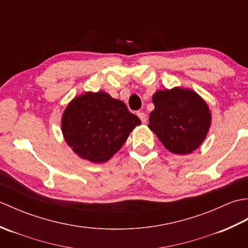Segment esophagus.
<instances>
[{"mask_svg":"<svg viewBox=\"0 0 248 248\" xmlns=\"http://www.w3.org/2000/svg\"><path fill=\"white\" fill-rule=\"evenodd\" d=\"M138 116L140 117V119L141 120V123H143V124L147 123V115L144 112H138Z\"/></svg>","mask_w":248,"mask_h":248,"instance_id":"obj_1","label":"esophagus"}]
</instances>
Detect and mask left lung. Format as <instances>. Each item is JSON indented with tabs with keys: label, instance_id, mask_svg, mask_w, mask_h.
Masks as SVG:
<instances>
[{
	"label": "left lung",
	"instance_id": "1",
	"mask_svg": "<svg viewBox=\"0 0 248 248\" xmlns=\"http://www.w3.org/2000/svg\"><path fill=\"white\" fill-rule=\"evenodd\" d=\"M155 109L148 128L165 148L175 155H188L207 138L212 115L207 102L188 88L157 91L152 96Z\"/></svg>",
	"mask_w": 248,
	"mask_h": 248
}]
</instances>
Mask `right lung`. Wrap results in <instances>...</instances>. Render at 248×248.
<instances>
[{"instance_id": "obj_1", "label": "right lung", "mask_w": 248, "mask_h": 248, "mask_svg": "<svg viewBox=\"0 0 248 248\" xmlns=\"http://www.w3.org/2000/svg\"><path fill=\"white\" fill-rule=\"evenodd\" d=\"M140 124L123 101L105 92H87L67 105L62 116V132L67 145L81 159L104 163Z\"/></svg>"}]
</instances>
